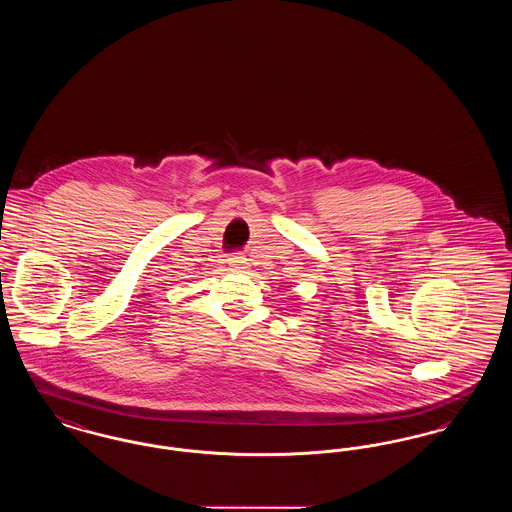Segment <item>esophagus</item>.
Segmentation results:
<instances>
[{"label": "esophagus", "instance_id": "obj_1", "mask_svg": "<svg viewBox=\"0 0 512 512\" xmlns=\"http://www.w3.org/2000/svg\"><path fill=\"white\" fill-rule=\"evenodd\" d=\"M228 263H230V267L234 268V270H242V268L247 267V259H245L244 255H232L228 259Z\"/></svg>", "mask_w": 512, "mask_h": 512}]
</instances>
